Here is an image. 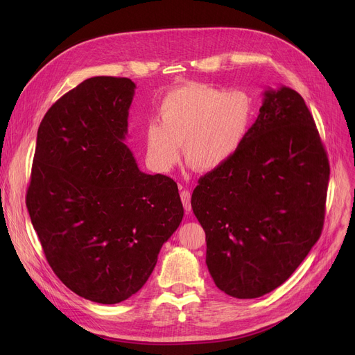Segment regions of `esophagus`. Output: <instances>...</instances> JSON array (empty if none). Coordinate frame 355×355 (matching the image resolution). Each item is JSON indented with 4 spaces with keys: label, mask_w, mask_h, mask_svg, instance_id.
I'll return each mask as SVG.
<instances>
[{
    "label": "esophagus",
    "mask_w": 355,
    "mask_h": 355,
    "mask_svg": "<svg viewBox=\"0 0 355 355\" xmlns=\"http://www.w3.org/2000/svg\"><path fill=\"white\" fill-rule=\"evenodd\" d=\"M181 201L184 204V209H185V213L190 214L191 213V193L189 190H182L181 191Z\"/></svg>",
    "instance_id": "esophagus-1"
}]
</instances>
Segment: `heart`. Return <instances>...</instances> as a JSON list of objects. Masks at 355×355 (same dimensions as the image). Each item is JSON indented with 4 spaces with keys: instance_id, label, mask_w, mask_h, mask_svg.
Segmentation results:
<instances>
[{
    "instance_id": "heart-1",
    "label": "heart",
    "mask_w": 355,
    "mask_h": 355,
    "mask_svg": "<svg viewBox=\"0 0 355 355\" xmlns=\"http://www.w3.org/2000/svg\"><path fill=\"white\" fill-rule=\"evenodd\" d=\"M159 122L144 129L146 161L166 173L181 154L198 171L226 165L245 145L254 118V102L246 90L187 83L162 99Z\"/></svg>"
}]
</instances>
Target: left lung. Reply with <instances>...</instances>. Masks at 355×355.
<instances>
[{
  "label": "left lung",
  "mask_w": 355,
  "mask_h": 355,
  "mask_svg": "<svg viewBox=\"0 0 355 355\" xmlns=\"http://www.w3.org/2000/svg\"><path fill=\"white\" fill-rule=\"evenodd\" d=\"M328 180L302 96L286 86L265 90L245 145L201 177L191 196L216 286L239 300L281 286L321 236Z\"/></svg>",
  "instance_id": "left-lung-1"
}]
</instances>
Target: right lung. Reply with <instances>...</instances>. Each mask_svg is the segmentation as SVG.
<instances>
[{
    "instance_id": "obj_1",
    "label": "right lung",
    "mask_w": 355,
    "mask_h": 355,
    "mask_svg": "<svg viewBox=\"0 0 355 355\" xmlns=\"http://www.w3.org/2000/svg\"><path fill=\"white\" fill-rule=\"evenodd\" d=\"M135 87L96 76L55 102L37 132L26 197L53 272L106 305L145 285L184 216L177 182L142 173L125 145Z\"/></svg>"
}]
</instances>
